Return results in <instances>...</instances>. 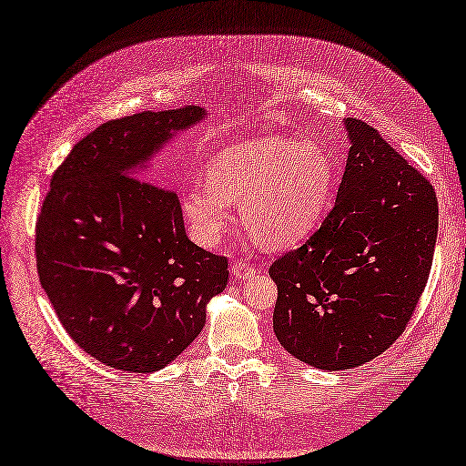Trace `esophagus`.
<instances>
[{
	"mask_svg": "<svg viewBox=\"0 0 466 466\" xmlns=\"http://www.w3.org/2000/svg\"><path fill=\"white\" fill-rule=\"evenodd\" d=\"M232 277L236 280H248V279L255 277V268L251 265H248V263H236L232 267Z\"/></svg>",
	"mask_w": 466,
	"mask_h": 466,
	"instance_id": "34e87169",
	"label": "esophagus"
}]
</instances>
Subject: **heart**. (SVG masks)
<instances>
[{
	"mask_svg": "<svg viewBox=\"0 0 466 466\" xmlns=\"http://www.w3.org/2000/svg\"><path fill=\"white\" fill-rule=\"evenodd\" d=\"M209 182L182 194V213L198 244L215 248L242 205L248 232L268 249L298 244L319 222L334 184L330 153L315 142L267 136L220 151Z\"/></svg>",
	"mask_w": 466,
	"mask_h": 466,
	"instance_id": "1",
	"label": "heart"
}]
</instances>
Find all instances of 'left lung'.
I'll return each instance as SVG.
<instances>
[{"mask_svg": "<svg viewBox=\"0 0 466 466\" xmlns=\"http://www.w3.org/2000/svg\"><path fill=\"white\" fill-rule=\"evenodd\" d=\"M343 125L351 147L332 211L268 268L274 334L320 370L365 365L401 336L438 238L432 184L363 120Z\"/></svg>", "mask_w": 466, "mask_h": 466, "instance_id": "1", "label": "left lung"}]
</instances>
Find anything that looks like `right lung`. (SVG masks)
<instances>
[{
    "instance_id": "right-lung-1",
    "label": "right lung",
    "mask_w": 466,
    "mask_h": 466,
    "mask_svg": "<svg viewBox=\"0 0 466 466\" xmlns=\"http://www.w3.org/2000/svg\"><path fill=\"white\" fill-rule=\"evenodd\" d=\"M201 120L198 106L109 120L51 177L36 222L42 288L76 346L116 370L167 367L227 288V257L189 242L178 196L140 180L155 153Z\"/></svg>"
}]
</instances>
